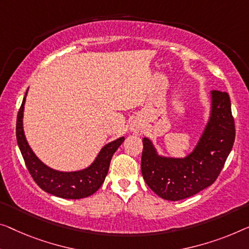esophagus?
<instances>
[{
  "instance_id": "esophagus-1",
  "label": "esophagus",
  "mask_w": 249,
  "mask_h": 249,
  "mask_svg": "<svg viewBox=\"0 0 249 249\" xmlns=\"http://www.w3.org/2000/svg\"><path fill=\"white\" fill-rule=\"evenodd\" d=\"M131 131L133 133H135V134H140V133H142V126H141L140 124H137V123L132 124Z\"/></svg>"
}]
</instances>
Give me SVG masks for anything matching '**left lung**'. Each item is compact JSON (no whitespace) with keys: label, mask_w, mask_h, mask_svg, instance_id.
Here are the masks:
<instances>
[{"label":"left lung","mask_w":249,"mask_h":249,"mask_svg":"<svg viewBox=\"0 0 249 249\" xmlns=\"http://www.w3.org/2000/svg\"><path fill=\"white\" fill-rule=\"evenodd\" d=\"M235 141V123L227 92L210 91L208 121L199 140L185 157L159 153L144 137L141 170L148 188L162 199L178 201L213 184L224 168Z\"/></svg>","instance_id":"8db88e82"}]
</instances>
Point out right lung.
Here are the masks:
<instances>
[{
    "label": "right lung",
    "instance_id": "obj_1",
    "mask_svg": "<svg viewBox=\"0 0 249 249\" xmlns=\"http://www.w3.org/2000/svg\"><path fill=\"white\" fill-rule=\"evenodd\" d=\"M28 90L29 88L18 113L17 141L33 180L43 191L62 199H83L94 195L105 181L113 154L124 142L125 137L121 136L104 145L95 160L87 168L77 171H59L50 168L36 157L24 134L23 115Z\"/></svg>",
    "mask_w": 249,
    "mask_h": 249
}]
</instances>
